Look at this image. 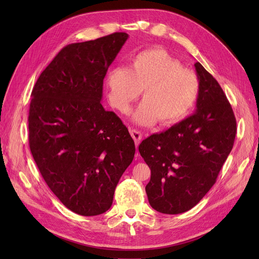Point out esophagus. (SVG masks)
Listing matches in <instances>:
<instances>
[{
  "instance_id": "1",
  "label": "esophagus",
  "mask_w": 259,
  "mask_h": 259,
  "mask_svg": "<svg viewBox=\"0 0 259 259\" xmlns=\"http://www.w3.org/2000/svg\"><path fill=\"white\" fill-rule=\"evenodd\" d=\"M130 134H131L132 139H133L134 142H135V146L139 147V145H140V143H141V141H142V137H143L142 132L139 131V130H137V129H130Z\"/></svg>"
}]
</instances>
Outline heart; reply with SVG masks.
Here are the masks:
<instances>
[{"label": "heart", "mask_w": 259, "mask_h": 259, "mask_svg": "<svg viewBox=\"0 0 259 259\" xmlns=\"http://www.w3.org/2000/svg\"><path fill=\"white\" fill-rule=\"evenodd\" d=\"M111 106L127 111L143 89L144 101L132 113L135 122L150 126L179 124L191 112L199 92L197 75L160 48L143 50L127 68L114 67L106 76Z\"/></svg>", "instance_id": "b5f03b06"}]
</instances>
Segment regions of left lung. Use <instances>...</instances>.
<instances>
[{"mask_svg":"<svg viewBox=\"0 0 259 259\" xmlns=\"http://www.w3.org/2000/svg\"><path fill=\"white\" fill-rule=\"evenodd\" d=\"M194 67L199 81L195 112L139 147L151 169L149 203L164 214L197 205L215 184L236 135V119L222 87L200 63Z\"/></svg>","mask_w":259,"mask_h":259,"instance_id":"1","label":"left lung"}]
</instances>
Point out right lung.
<instances>
[{
    "label": "right lung",
    "instance_id": "1",
    "mask_svg": "<svg viewBox=\"0 0 259 259\" xmlns=\"http://www.w3.org/2000/svg\"><path fill=\"white\" fill-rule=\"evenodd\" d=\"M128 37L115 32L66 46L31 93L28 129L35 164L63 205L83 216L110 209L134 157L128 129L101 103L108 68Z\"/></svg>",
    "mask_w": 259,
    "mask_h": 259
}]
</instances>
